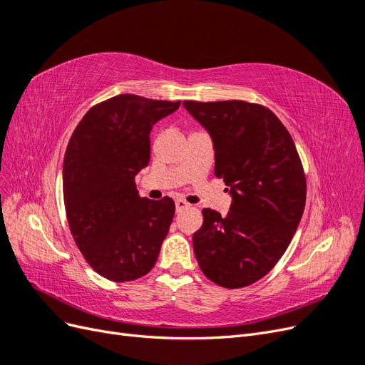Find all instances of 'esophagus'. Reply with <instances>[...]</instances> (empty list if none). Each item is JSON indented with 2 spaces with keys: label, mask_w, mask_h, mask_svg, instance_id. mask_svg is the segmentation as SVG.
Returning a JSON list of instances; mask_svg holds the SVG:
<instances>
[{
  "label": "esophagus",
  "mask_w": 365,
  "mask_h": 365,
  "mask_svg": "<svg viewBox=\"0 0 365 365\" xmlns=\"http://www.w3.org/2000/svg\"><path fill=\"white\" fill-rule=\"evenodd\" d=\"M175 207H176V213H180V212H182V210L189 208L190 204L187 202V201H184V200H176L175 201Z\"/></svg>",
  "instance_id": "obj_1"
}]
</instances>
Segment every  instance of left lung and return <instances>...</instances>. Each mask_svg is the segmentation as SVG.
I'll return each instance as SVG.
<instances>
[{
	"instance_id": "obj_1",
	"label": "left lung",
	"mask_w": 365,
	"mask_h": 365,
	"mask_svg": "<svg viewBox=\"0 0 365 365\" xmlns=\"http://www.w3.org/2000/svg\"><path fill=\"white\" fill-rule=\"evenodd\" d=\"M182 105L212 137L215 175L231 195L227 216L202 210L204 224L193 235L196 260L216 284L244 288L275 267L300 224L306 204L300 157L288 129L262 105Z\"/></svg>"
}]
</instances>
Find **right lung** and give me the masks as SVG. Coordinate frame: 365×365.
<instances>
[{
    "instance_id": "1",
    "label": "right lung",
    "mask_w": 365,
    "mask_h": 365,
    "mask_svg": "<svg viewBox=\"0 0 365 365\" xmlns=\"http://www.w3.org/2000/svg\"><path fill=\"white\" fill-rule=\"evenodd\" d=\"M181 102L120 94L93 106L76 126L63 158L68 225L90 267L130 282L155 264L175 202L138 195L135 175L150 160V130Z\"/></svg>"
}]
</instances>
